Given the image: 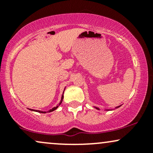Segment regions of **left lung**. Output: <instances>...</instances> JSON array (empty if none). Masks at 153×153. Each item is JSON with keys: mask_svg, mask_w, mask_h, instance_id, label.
Wrapping results in <instances>:
<instances>
[{"mask_svg": "<svg viewBox=\"0 0 153 153\" xmlns=\"http://www.w3.org/2000/svg\"><path fill=\"white\" fill-rule=\"evenodd\" d=\"M121 106H122V105H120V106H117V107H116L115 108H114V109H111V110H114V109H116V108H119V107H120ZM95 108H96V109H98V110H100L99 108H97V107H94ZM105 111H111L110 109H105Z\"/></svg>", "mask_w": 153, "mask_h": 153, "instance_id": "8db88e82", "label": "left lung"}]
</instances>
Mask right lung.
<instances>
[{
	"label": "right lung",
	"mask_w": 153,
	"mask_h": 153,
	"mask_svg": "<svg viewBox=\"0 0 153 153\" xmlns=\"http://www.w3.org/2000/svg\"><path fill=\"white\" fill-rule=\"evenodd\" d=\"M65 89H64V91H65ZM64 91H63V93H62V97H61V101H60V102H59V105H57V106H55V107H54V108H52V109H50V110H49L48 111H39V110H34V109H30L31 111H36V112H39V113H43V114H45V113H47V112H52V111H54V110H56L57 109V108H58L59 107V105L61 104V103H62V100H63V98H64V96H63V94H64Z\"/></svg>",
	"instance_id": "1"
}]
</instances>
